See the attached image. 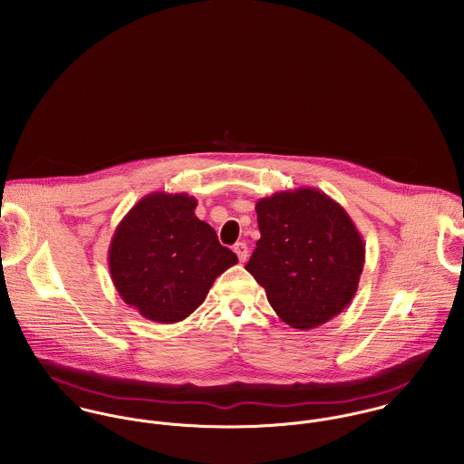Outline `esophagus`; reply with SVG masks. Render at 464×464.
I'll use <instances>...</instances> for the list:
<instances>
[{
  "label": "esophagus",
  "instance_id": "esophagus-1",
  "mask_svg": "<svg viewBox=\"0 0 464 464\" xmlns=\"http://www.w3.org/2000/svg\"><path fill=\"white\" fill-rule=\"evenodd\" d=\"M234 252H236V256L239 257L241 263H245L248 259V246L245 243H236L234 245Z\"/></svg>",
  "mask_w": 464,
  "mask_h": 464
}]
</instances>
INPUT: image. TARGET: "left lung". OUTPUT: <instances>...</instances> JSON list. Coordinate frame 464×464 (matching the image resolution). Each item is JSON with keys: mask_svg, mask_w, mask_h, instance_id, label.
Wrapping results in <instances>:
<instances>
[{"mask_svg": "<svg viewBox=\"0 0 464 464\" xmlns=\"http://www.w3.org/2000/svg\"><path fill=\"white\" fill-rule=\"evenodd\" d=\"M261 239L246 269L278 318L309 331L355 296L364 243L346 210L314 188L278 191L256 203Z\"/></svg>", "mask_w": 464, "mask_h": 464, "instance_id": "1", "label": "left lung"}]
</instances>
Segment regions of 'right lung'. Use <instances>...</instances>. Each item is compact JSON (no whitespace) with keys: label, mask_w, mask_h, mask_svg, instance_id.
I'll return each instance as SVG.
<instances>
[{"label":"right lung","mask_w":464,"mask_h":464,"mask_svg":"<svg viewBox=\"0 0 464 464\" xmlns=\"http://www.w3.org/2000/svg\"><path fill=\"white\" fill-rule=\"evenodd\" d=\"M195 208L197 198L186 193H151L133 205L112 236V282L125 304L151 322L186 320L214 280L237 263Z\"/></svg>","instance_id":"obj_1"}]
</instances>
